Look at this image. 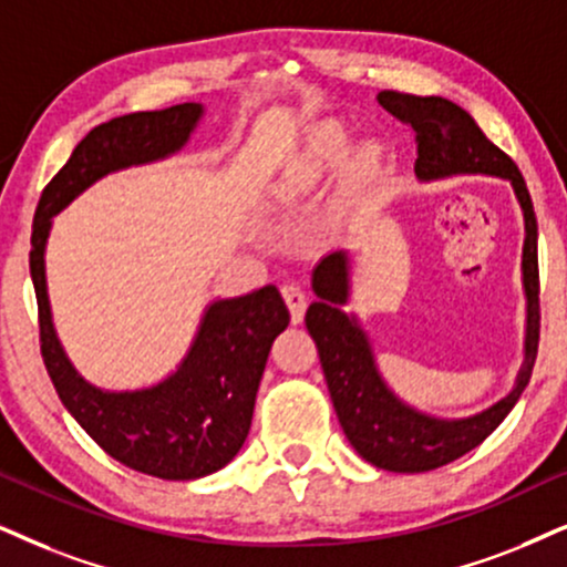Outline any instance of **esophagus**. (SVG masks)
Masks as SVG:
<instances>
[{"mask_svg": "<svg viewBox=\"0 0 567 567\" xmlns=\"http://www.w3.org/2000/svg\"><path fill=\"white\" fill-rule=\"evenodd\" d=\"M282 298L285 303L290 308V319L292 324H300L303 321V313H306V292L298 288V285H282Z\"/></svg>", "mask_w": 567, "mask_h": 567, "instance_id": "1", "label": "esophagus"}]
</instances>
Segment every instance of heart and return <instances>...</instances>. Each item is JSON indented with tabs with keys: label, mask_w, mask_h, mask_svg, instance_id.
Here are the masks:
<instances>
[{
	"label": "heart",
	"mask_w": 567,
	"mask_h": 567,
	"mask_svg": "<svg viewBox=\"0 0 567 567\" xmlns=\"http://www.w3.org/2000/svg\"><path fill=\"white\" fill-rule=\"evenodd\" d=\"M348 154L350 138L342 127L332 125L327 127V131H321L317 138L308 143L306 152L292 159L288 172H285L282 183H279V196L288 198L311 188V185L319 183L327 172L340 167V164L348 159Z\"/></svg>",
	"instance_id": "1"
}]
</instances>
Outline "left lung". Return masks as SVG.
Returning <instances> with one entry per match:
<instances>
[{"mask_svg":"<svg viewBox=\"0 0 567 567\" xmlns=\"http://www.w3.org/2000/svg\"><path fill=\"white\" fill-rule=\"evenodd\" d=\"M379 104L400 123L411 125L419 143V181H442L453 175H492L511 181L526 221L523 240V290H526V342L515 386L503 400L468 419H436L415 411L386 386L379 374L369 334L355 313L342 306L350 296V259L332 250L317 264L311 288L319 300L306 311L308 334L319 350L321 369L342 432L355 453L371 465L395 474H424L447 465L478 447L518 403L532 379L539 350V259H536V214L520 169L482 133L476 120L442 96L382 91Z\"/></svg>","mask_w":567,"mask_h":567,"instance_id":"1","label":"left lung"}]
</instances>
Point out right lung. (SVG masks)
Returning <instances> with one entry per match:
<instances>
[{
  "instance_id": "add662e5",
  "label": "right lung",
  "mask_w": 567,
  "mask_h": 567,
  "mask_svg": "<svg viewBox=\"0 0 567 567\" xmlns=\"http://www.w3.org/2000/svg\"><path fill=\"white\" fill-rule=\"evenodd\" d=\"M204 106L185 102L93 127L41 193L31 235L41 355L56 395L106 455L167 482L209 476L240 453L271 342L290 324L288 306L275 285L214 300L175 374L143 390H102L78 374L54 332L44 250L54 214L110 172L181 152Z\"/></svg>"
}]
</instances>
